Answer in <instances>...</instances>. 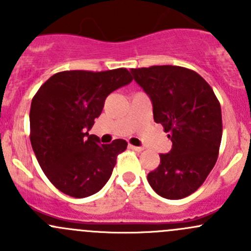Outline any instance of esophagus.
<instances>
[{
    "mask_svg": "<svg viewBox=\"0 0 251 251\" xmlns=\"http://www.w3.org/2000/svg\"><path fill=\"white\" fill-rule=\"evenodd\" d=\"M128 147H130L131 149H133V151H143V147H137V146H133V144H128Z\"/></svg>",
    "mask_w": 251,
    "mask_h": 251,
    "instance_id": "obj_1",
    "label": "esophagus"
}]
</instances>
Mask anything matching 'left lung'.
Returning <instances> with one entry per match:
<instances>
[{
	"label": "left lung",
	"instance_id": "left-lung-1",
	"mask_svg": "<svg viewBox=\"0 0 251 251\" xmlns=\"http://www.w3.org/2000/svg\"><path fill=\"white\" fill-rule=\"evenodd\" d=\"M153 104L173 148L148 174L160 197L182 199L196 192L212 170L222 138L221 107L209 83L198 73L176 65L131 69Z\"/></svg>",
	"mask_w": 251,
	"mask_h": 251
}]
</instances>
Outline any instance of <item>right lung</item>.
<instances>
[{"mask_svg":"<svg viewBox=\"0 0 251 251\" xmlns=\"http://www.w3.org/2000/svg\"><path fill=\"white\" fill-rule=\"evenodd\" d=\"M131 81L125 68L100 73L70 70L50 76L32 98V151L47 178L64 194L90 197L110 178L127 142L100 144L88 131L102 113L105 98Z\"/></svg>","mask_w":251,"mask_h":251,"instance_id":"right-lung-1","label":"right lung"}]
</instances>
